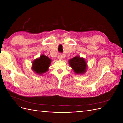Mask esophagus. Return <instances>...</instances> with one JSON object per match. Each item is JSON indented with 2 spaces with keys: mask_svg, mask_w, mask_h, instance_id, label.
I'll return each mask as SVG.
<instances>
[{
  "mask_svg": "<svg viewBox=\"0 0 123 123\" xmlns=\"http://www.w3.org/2000/svg\"><path fill=\"white\" fill-rule=\"evenodd\" d=\"M63 58H64V57H63L62 55V54L58 55V58L59 59H60V60H62V59Z\"/></svg>",
  "mask_w": 123,
  "mask_h": 123,
  "instance_id": "esophagus-1",
  "label": "esophagus"
}]
</instances>
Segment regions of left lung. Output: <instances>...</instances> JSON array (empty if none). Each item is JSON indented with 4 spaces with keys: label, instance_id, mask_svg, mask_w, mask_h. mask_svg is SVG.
Wrapping results in <instances>:
<instances>
[{
    "label": "left lung",
    "instance_id": "8db88e82",
    "mask_svg": "<svg viewBox=\"0 0 123 123\" xmlns=\"http://www.w3.org/2000/svg\"><path fill=\"white\" fill-rule=\"evenodd\" d=\"M69 64L74 72L77 74H82L85 72L87 68V64L83 58L75 56L70 59Z\"/></svg>",
    "mask_w": 123,
    "mask_h": 123
}]
</instances>
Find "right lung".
Listing matches in <instances>:
<instances>
[{"mask_svg":"<svg viewBox=\"0 0 123 123\" xmlns=\"http://www.w3.org/2000/svg\"><path fill=\"white\" fill-rule=\"evenodd\" d=\"M51 59L44 55H42L39 58H37L33 62L32 69L36 73L43 74L48 70Z\"/></svg>","mask_w":123,"mask_h":123,"instance_id":"add662e5","label":"right lung"}]
</instances>
